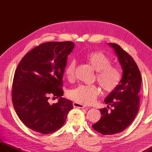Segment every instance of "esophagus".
<instances>
[{
	"instance_id": "esophagus-1",
	"label": "esophagus",
	"mask_w": 152,
	"mask_h": 152,
	"mask_svg": "<svg viewBox=\"0 0 152 152\" xmlns=\"http://www.w3.org/2000/svg\"><path fill=\"white\" fill-rule=\"evenodd\" d=\"M73 106L74 108H84L86 107L85 105H83L81 104V103H78L77 102H73Z\"/></svg>"
}]
</instances>
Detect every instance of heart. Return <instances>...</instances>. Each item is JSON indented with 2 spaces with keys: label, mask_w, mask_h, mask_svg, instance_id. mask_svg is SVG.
I'll use <instances>...</instances> for the list:
<instances>
[{
  "label": "heart",
  "mask_w": 152,
  "mask_h": 152,
  "mask_svg": "<svg viewBox=\"0 0 152 152\" xmlns=\"http://www.w3.org/2000/svg\"><path fill=\"white\" fill-rule=\"evenodd\" d=\"M86 60L96 72L95 78L106 92L111 93L120 84L122 75L117 66L111 64V59L102 51H91L84 56ZM76 61L71 60L64 69L67 79L73 80L75 76ZM99 93L97 86L80 85L68 93V97L82 104H91L95 101Z\"/></svg>",
  "instance_id": "1"
}]
</instances>
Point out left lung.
Here are the masks:
<instances>
[{"mask_svg": "<svg viewBox=\"0 0 152 152\" xmlns=\"http://www.w3.org/2000/svg\"><path fill=\"white\" fill-rule=\"evenodd\" d=\"M110 45L117 54L124 72L120 84L104 100L107 108L100 109L101 119L92 125L96 132L103 135L117 134L125 130L133 122L140 108L138 93L142 78L137 64L118 44Z\"/></svg>", "mask_w": 152, "mask_h": 152, "instance_id": "obj_1", "label": "left lung"}]
</instances>
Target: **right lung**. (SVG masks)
<instances>
[{
	"mask_svg": "<svg viewBox=\"0 0 152 152\" xmlns=\"http://www.w3.org/2000/svg\"><path fill=\"white\" fill-rule=\"evenodd\" d=\"M74 47L72 42H49L28 52L15 69L12 99L16 114L31 129L43 134L62 127L72 101L63 95V76L67 56ZM50 96L60 97L50 105Z\"/></svg>",
	"mask_w": 152,
	"mask_h": 152,
	"instance_id": "1",
	"label": "right lung"
}]
</instances>
